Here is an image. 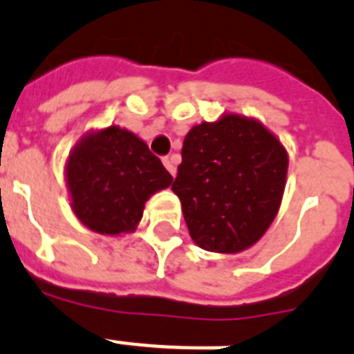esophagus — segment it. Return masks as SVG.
Here are the masks:
<instances>
[{
    "label": "esophagus",
    "mask_w": 354,
    "mask_h": 354,
    "mask_svg": "<svg viewBox=\"0 0 354 354\" xmlns=\"http://www.w3.org/2000/svg\"><path fill=\"white\" fill-rule=\"evenodd\" d=\"M163 165H165L167 171L171 172V176H176V165L172 163L171 158H163Z\"/></svg>",
    "instance_id": "esophagus-1"
}]
</instances>
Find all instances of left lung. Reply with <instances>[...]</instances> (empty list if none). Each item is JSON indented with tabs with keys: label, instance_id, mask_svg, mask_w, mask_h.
I'll return each instance as SVG.
<instances>
[{
	"label": "left lung",
	"instance_id": "1",
	"mask_svg": "<svg viewBox=\"0 0 354 354\" xmlns=\"http://www.w3.org/2000/svg\"><path fill=\"white\" fill-rule=\"evenodd\" d=\"M288 154L257 119L224 113L183 139L172 191L202 250L239 253L266 233L279 211Z\"/></svg>",
	"mask_w": 354,
	"mask_h": 354
}]
</instances>
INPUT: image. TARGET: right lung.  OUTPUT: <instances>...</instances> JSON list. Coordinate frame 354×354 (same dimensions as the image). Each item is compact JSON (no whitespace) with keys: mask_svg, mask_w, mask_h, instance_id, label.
Here are the masks:
<instances>
[{"mask_svg":"<svg viewBox=\"0 0 354 354\" xmlns=\"http://www.w3.org/2000/svg\"><path fill=\"white\" fill-rule=\"evenodd\" d=\"M64 174L75 216L91 232L112 236L136 232L145 202L172 183L149 145L118 124L84 133Z\"/></svg>","mask_w":354,"mask_h":354,"instance_id":"1","label":"right lung"}]
</instances>
